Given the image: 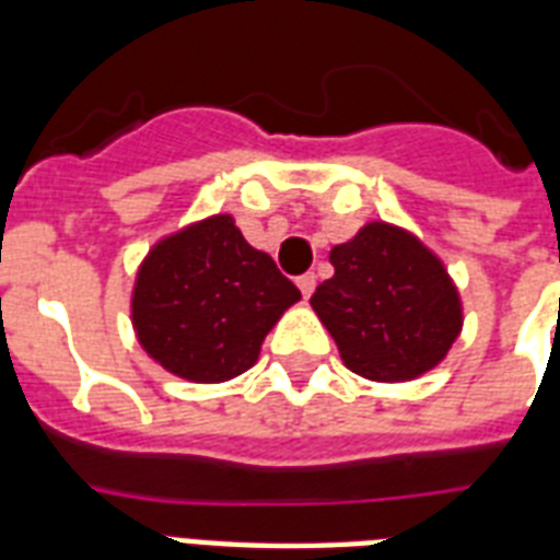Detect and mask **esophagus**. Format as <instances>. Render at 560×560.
<instances>
[{
    "instance_id": "obj_1",
    "label": "esophagus",
    "mask_w": 560,
    "mask_h": 560,
    "mask_svg": "<svg viewBox=\"0 0 560 560\" xmlns=\"http://www.w3.org/2000/svg\"><path fill=\"white\" fill-rule=\"evenodd\" d=\"M296 284H299V290H302V296H311V293H314V288H316V276L314 272H305V276H299L296 279Z\"/></svg>"
}]
</instances>
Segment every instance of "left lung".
I'll use <instances>...</instances> for the list:
<instances>
[{"label": "left lung", "mask_w": 560, "mask_h": 560, "mask_svg": "<svg viewBox=\"0 0 560 560\" xmlns=\"http://www.w3.org/2000/svg\"><path fill=\"white\" fill-rule=\"evenodd\" d=\"M328 258L334 276L311 307L351 372L377 383L416 381L447 358L462 331L459 290L412 232L372 220Z\"/></svg>", "instance_id": "obj_1"}]
</instances>
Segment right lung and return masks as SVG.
<instances>
[{
  "label": "right lung",
  "instance_id": "right-lung-1",
  "mask_svg": "<svg viewBox=\"0 0 560 560\" xmlns=\"http://www.w3.org/2000/svg\"><path fill=\"white\" fill-rule=\"evenodd\" d=\"M302 293L270 255L246 244L232 214L188 223L151 246L130 299L133 331L165 372L232 381L255 366L264 337Z\"/></svg>",
  "mask_w": 560,
  "mask_h": 560
}]
</instances>
